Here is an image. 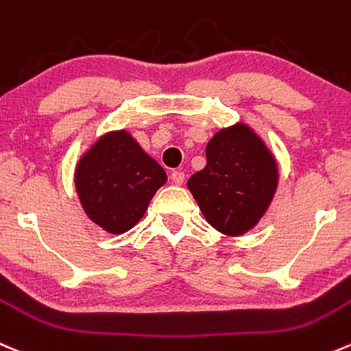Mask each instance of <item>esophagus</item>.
<instances>
[{
  "label": "esophagus",
  "instance_id": "34e87169",
  "mask_svg": "<svg viewBox=\"0 0 351 351\" xmlns=\"http://www.w3.org/2000/svg\"><path fill=\"white\" fill-rule=\"evenodd\" d=\"M171 180L175 185H183V182H185V173L183 171H173L171 173Z\"/></svg>",
  "mask_w": 351,
  "mask_h": 351
}]
</instances>
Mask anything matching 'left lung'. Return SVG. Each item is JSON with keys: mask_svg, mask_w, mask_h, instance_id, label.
I'll list each match as a JSON object with an SVG mask.
<instances>
[{"mask_svg": "<svg viewBox=\"0 0 351 351\" xmlns=\"http://www.w3.org/2000/svg\"><path fill=\"white\" fill-rule=\"evenodd\" d=\"M206 168L190 176L189 190L207 223L240 237L266 214L278 189V165L248 125L221 128L207 142Z\"/></svg>", "mask_w": 351, "mask_h": 351, "instance_id": "1", "label": "left lung"}]
</instances>
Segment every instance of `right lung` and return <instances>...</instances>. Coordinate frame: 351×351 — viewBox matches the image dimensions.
<instances>
[{
    "label": "right lung",
    "mask_w": 351,
    "mask_h": 351,
    "mask_svg": "<svg viewBox=\"0 0 351 351\" xmlns=\"http://www.w3.org/2000/svg\"><path fill=\"white\" fill-rule=\"evenodd\" d=\"M166 180L165 169L127 130L101 135L75 168L85 214L111 234L132 230Z\"/></svg>",
    "instance_id": "right-lung-1"
}]
</instances>
